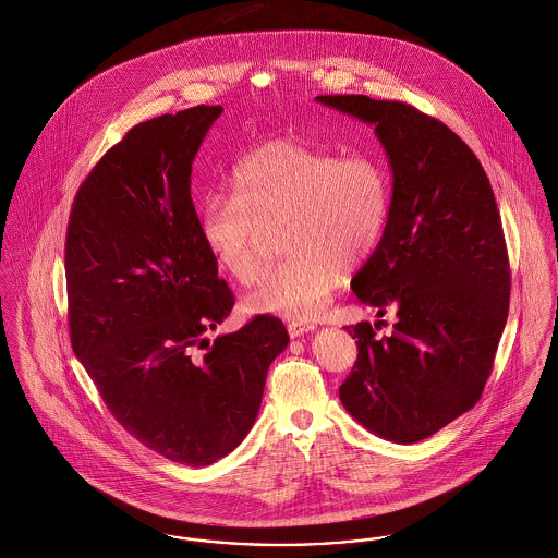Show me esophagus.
Returning a JSON list of instances; mask_svg holds the SVG:
<instances>
[{
  "label": "esophagus",
  "instance_id": "1",
  "mask_svg": "<svg viewBox=\"0 0 558 558\" xmlns=\"http://www.w3.org/2000/svg\"><path fill=\"white\" fill-rule=\"evenodd\" d=\"M287 329H289V336H291V338H301V336L314 331V323L301 320V318H293V320L287 323Z\"/></svg>",
  "mask_w": 558,
  "mask_h": 558
}]
</instances>
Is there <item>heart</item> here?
<instances>
[{"mask_svg": "<svg viewBox=\"0 0 558 558\" xmlns=\"http://www.w3.org/2000/svg\"><path fill=\"white\" fill-rule=\"evenodd\" d=\"M231 191L199 208V238L216 267L248 284L260 271L267 231L280 227L287 253L246 305L260 314L312 318L340 280L374 253L390 210L385 166L365 155L338 157L298 140H271L231 173Z\"/></svg>", "mask_w": 558, "mask_h": 558, "instance_id": "1", "label": "heart"}]
</instances>
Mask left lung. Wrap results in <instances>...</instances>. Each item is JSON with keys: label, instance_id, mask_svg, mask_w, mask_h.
<instances>
[{"label": "left lung", "instance_id": "8db88e82", "mask_svg": "<svg viewBox=\"0 0 558 558\" xmlns=\"http://www.w3.org/2000/svg\"><path fill=\"white\" fill-rule=\"evenodd\" d=\"M318 104L372 125L392 172L385 233L356 271L361 303L397 314L376 338L345 327L359 356L340 386L343 408L395 444H414L477 403L510 307L501 216L470 146L403 101L318 95Z\"/></svg>", "mask_w": 558, "mask_h": 558}]
</instances>
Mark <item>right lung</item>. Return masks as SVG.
Masks as SVG:
<instances>
[{"label":"right lung","mask_w":558,"mask_h":558,"mask_svg":"<svg viewBox=\"0 0 558 558\" xmlns=\"http://www.w3.org/2000/svg\"><path fill=\"white\" fill-rule=\"evenodd\" d=\"M222 106L129 129L86 175L65 240L70 336L110 414L173 463L206 468L255 425L280 318L206 338L231 307L191 199L193 159Z\"/></svg>","instance_id":"obj_1"}]
</instances>
